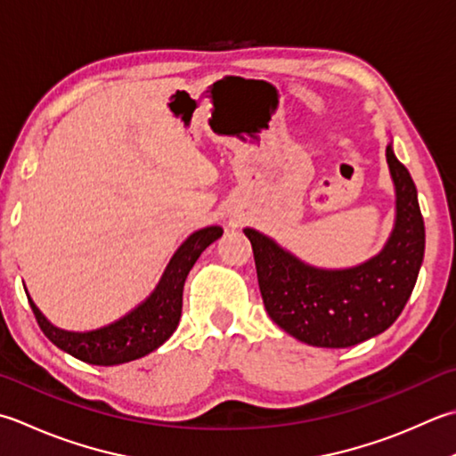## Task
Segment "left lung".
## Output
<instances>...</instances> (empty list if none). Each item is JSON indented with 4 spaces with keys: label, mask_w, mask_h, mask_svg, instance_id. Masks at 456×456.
Returning <instances> with one entry per match:
<instances>
[{
    "label": "left lung",
    "mask_w": 456,
    "mask_h": 456,
    "mask_svg": "<svg viewBox=\"0 0 456 456\" xmlns=\"http://www.w3.org/2000/svg\"><path fill=\"white\" fill-rule=\"evenodd\" d=\"M395 183V227L381 253L352 269L326 271L302 263L271 237L245 229L256 279L274 324L318 347H350L395 322L417 282L425 253V223L407 167L386 151Z\"/></svg>",
    "instance_id": "1"
}]
</instances>
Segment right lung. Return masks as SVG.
Returning a JSON list of instances; mask_svg holds the SVG:
<instances>
[{
  "label": "right lung",
  "instance_id": "right-lung-1",
  "mask_svg": "<svg viewBox=\"0 0 456 456\" xmlns=\"http://www.w3.org/2000/svg\"><path fill=\"white\" fill-rule=\"evenodd\" d=\"M221 235L223 229L217 225L191 233L169 258L154 292L136 308H132L128 314L102 328L88 330V332L61 330L41 314L29 294H27V300H29L43 334L62 352L80 362L93 365H118L144 358L146 354L158 350L180 324L187 274L205 248Z\"/></svg>",
  "mask_w": 456,
  "mask_h": 456
}]
</instances>
